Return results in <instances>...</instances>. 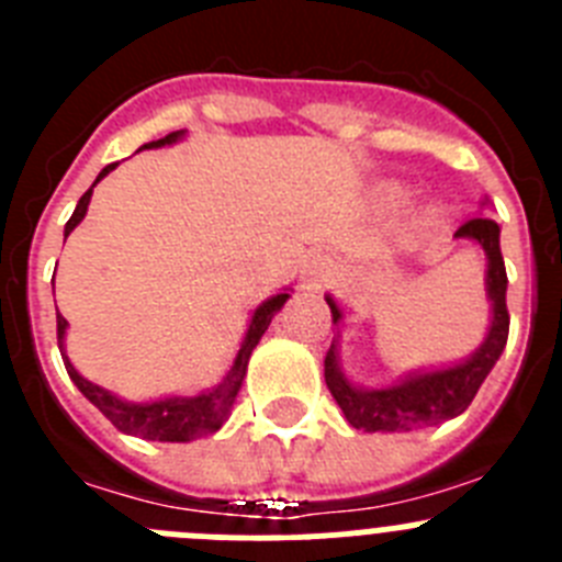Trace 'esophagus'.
<instances>
[{"instance_id": "obj_1", "label": "esophagus", "mask_w": 562, "mask_h": 562, "mask_svg": "<svg viewBox=\"0 0 562 562\" xmlns=\"http://www.w3.org/2000/svg\"><path fill=\"white\" fill-rule=\"evenodd\" d=\"M306 281H310V286H321L329 278V265H326V258H312L310 267H306Z\"/></svg>"}]
</instances>
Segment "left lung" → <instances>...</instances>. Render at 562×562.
<instances>
[{
  "instance_id": "1",
  "label": "left lung",
  "mask_w": 562,
  "mask_h": 562,
  "mask_svg": "<svg viewBox=\"0 0 562 562\" xmlns=\"http://www.w3.org/2000/svg\"><path fill=\"white\" fill-rule=\"evenodd\" d=\"M456 236L479 241L484 247L486 258H490V265H486V292H490V301H493V326H490L484 346L470 360L453 366V369L411 376V380L391 385V389L362 391L355 389L337 371L335 342H331L324 360V376L331 396L340 405L342 416L349 419L351 428L366 430V434H376V430L380 434H396V430L428 428V425L453 419V416L464 414L470 408V402L479 394L481 382L486 380V374L498 362L501 351L506 346V337H509L506 270L498 245L501 227L490 216H475V220L464 222L456 231ZM326 304L331 310V324H337L342 317L340 310H337L331 297H326Z\"/></svg>"
}]
</instances>
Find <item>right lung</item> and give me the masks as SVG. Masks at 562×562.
<instances>
[{"instance_id": "add662e5", "label": "right lung", "mask_w": 562, "mask_h": 562, "mask_svg": "<svg viewBox=\"0 0 562 562\" xmlns=\"http://www.w3.org/2000/svg\"><path fill=\"white\" fill-rule=\"evenodd\" d=\"M180 134L182 132H171V134H166L162 140L146 143L143 148L166 146V143L177 140ZM114 166H117V162H112V166L103 168V171L98 173V180L92 182V188H95ZM92 188H89L81 200H78L76 213L69 216L67 227H64V236H69V233H72V227H76L78 222L87 216V205H89V196H92ZM286 297L290 295H286V292H281V295L270 297V301H265V304L258 306L256 315H252V321H250V329H247L245 342H241V349H238L236 360H233V369L227 371L225 382H220L216 389L207 391V394H200V396H171V400L140 402V405H134V402L117 400V396L109 394V391H103L101 385H95V382L83 380V376L72 369V362L67 360V355H64V331H67V317L58 315L56 312L58 349H61L69 380L76 382L78 391H81V394L87 396V400L92 402V405H95V408L101 411L109 422H112L114 428L123 430V434L140 436V439H148V441H193V439H200V436L216 434V430L225 425L227 411H231V405L236 402L238 389H241V380H245V374H247V360H250L252 349H256L258 340H261V335H265L267 326H270L272 315H276V312L286 304Z\"/></svg>"}]
</instances>
